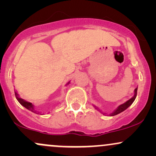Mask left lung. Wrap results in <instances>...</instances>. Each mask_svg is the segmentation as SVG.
Masks as SVG:
<instances>
[{"mask_svg":"<svg viewBox=\"0 0 156 156\" xmlns=\"http://www.w3.org/2000/svg\"><path fill=\"white\" fill-rule=\"evenodd\" d=\"M137 89H138V87H136V88L135 89V90H134V94H133V96L132 97V98H130V99L128 100V101H127L126 102H125V103H122V104L119 105V106H118L117 108H116L115 110L114 111V112H113L112 113H111V114H110V116H111V117H112V116H115V115H117V114H119V113H121V112H124L125 110H126V109L128 108V107H129L130 105H131L132 103H133V101H135L136 98V94H137ZM93 106H94V108H95L96 110L99 111V112H101V114H103V115H105V114H105V113H103V112H102V111L101 110V109H100L99 108H98V106H96L95 105H93Z\"/></svg>","mask_w":156,"mask_h":156,"instance_id":"left-lung-1","label":"left lung"}]
</instances>
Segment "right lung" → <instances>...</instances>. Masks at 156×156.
<instances>
[{"mask_svg":"<svg viewBox=\"0 0 156 156\" xmlns=\"http://www.w3.org/2000/svg\"><path fill=\"white\" fill-rule=\"evenodd\" d=\"M69 82H70V81L68 82V83L66 84V85H68V84L69 83ZM15 93L16 99L17 100V101H18L19 103L23 105V107H25V108L28 109V110L31 111V112H32L33 113H35V114H41L40 112H38V111H37V109H36V108H35V105H34L33 103H30V102H28V101H25L24 99H22V98H21L19 96V94H17V91L15 90Z\"/></svg>","mask_w":156,"mask_h":156,"instance_id":"1","label":"right lung"}]
</instances>
